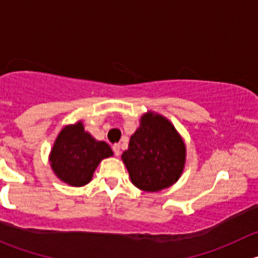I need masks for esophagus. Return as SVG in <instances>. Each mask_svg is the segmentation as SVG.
<instances>
[{
	"instance_id": "esophagus-1",
	"label": "esophagus",
	"mask_w": 258,
	"mask_h": 258,
	"mask_svg": "<svg viewBox=\"0 0 258 258\" xmlns=\"http://www.w3.org/2000/svg\"><path fill=\"white\" fill-rule=\"evenodd\" d=\"M112 150H113V152H114V156H117V157H118V156L121 155V146H119V144L113 145Z\"/></svg>"
}]
</instances>
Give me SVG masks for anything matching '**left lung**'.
I'll use <instances>...</instances> for the list:
<instances>
[{
	"label": "left lung",
	"instance_id": "obj_1",
	"mask_svg": "<svg viewBox=\"0 0 258 258\" xmlns=\"http://www.w3.org/2000/svg\"><path fill=\"white\" fill-rule=\"evenodd\" d=\"M121 158L137 188L158 192L181 177L186 163V144L170 119L147 111Z\"/></svg>",
	"mask_w": 258,
	"mask_h": 258
}]
</instances>
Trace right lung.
I'll return each mask as SVG.
<instances>
[{"label":"right lung","instance_id":"add662e5","mask_svg":"<svg viewBox=\"0 0 258 258\" xmlns=\"http://www.w3.org/2000/svg\"><path fill=\"white\" fill-rule=\"evenodd\" d=\"M112 156L110 146L93 139L80 119L59 131L48 161L59 181L72 187H81L90 183L101 161Z\"/></svg>","mask_w":258,"mask_h":258}]
</instances>
